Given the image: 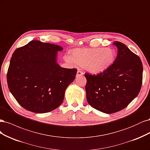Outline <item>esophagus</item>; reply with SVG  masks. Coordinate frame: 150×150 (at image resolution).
<instances>
[{"mask_svg":"<svg viewBox=\"0 0 150 150\" xmlns=\"http://www.w3.org/2000/svg\"><path fill=\"white\" fill-rule=\"evenodd\" d=\"M83 75V72L81 71V70H78L77 71V73H76V76H80Z\"/></svg>","mask_w":150,"mask_h":150,"instance_id":"obj_1","label":"esophagus"}]
</instances>
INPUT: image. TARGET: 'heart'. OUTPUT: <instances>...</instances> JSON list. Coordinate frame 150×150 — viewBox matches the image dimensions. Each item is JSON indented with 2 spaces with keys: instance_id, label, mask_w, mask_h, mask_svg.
Wrapping results in <instances>:
<instances>
[{
  "instance_id": "heart-1",
  "label": "heart",
  "mask_w": 150,
  "mask_h": 150,
  "mask_svg": "<svg viewBox=\"0 0 150 150\" xmlns=\"http://www.w3.org/2000/svg\"><path fill=\"white\" fill-rule=\"evenodd\" d=\"M116 59V52L110 47H96L76 49L71 55H64V60L69 64L84 66L94 74H100L111 67Z\"/></svg>"
}]
</instances>
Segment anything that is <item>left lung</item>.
Wrapping results in <instances>:
<instances>
[{"instance_id":"obj_1","label":"left lung","mask_w":150,"mask_h":150,"mask_svg":"<svg viewBox=\"0 0 150 150\" xmlns=\"http://www.w3.org/2000/svg\"><path fill=\"white\" fill-rule=\"evenodd\" d=\"M117 57L111 67L95 75L85 74L86 100L90 106L105 113L126 108L138 95L143 81L140 58L124 43L115 41Z\"/></svg>"}]
</instances>
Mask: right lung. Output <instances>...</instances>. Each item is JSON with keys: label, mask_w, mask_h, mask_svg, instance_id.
<instances>
[{"label": "right lung", "mask_w": 150, "mask_h": 150, "mask_svg": "<svg viewBox=\"0 0 150 150\" xmlns=\"http://www.w3.org/2000/svg\"><path fill=\"white\" fill-rule=\"evenodd\" d=\"M62 50L59 45L32 40L14 51L7 71V84L23 108L43 113L62 103L65 90L77 71L57 64V52Z\"/></svg>", "instance_id": "right-lung-1"}]
</instances>
